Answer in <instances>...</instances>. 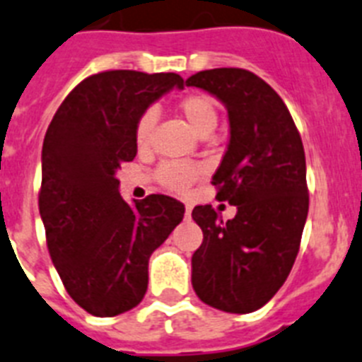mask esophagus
I'll list each match as a JSON object with an SVG mask.
<instances>
[{"mask_svg": "<svg viewBox=\"0 0 362 362\" xmlns=\"http://www.w3.org/2000/svg\"><path fill=\"white\" fill-rule=\"evenodd\" d=\"M184 215H186V218L191 217V206L189 204H186V214H184Z\"/></svg>", "mask_w": 362, "mask_h": 362, "instance_id": "obj_1", "label": "esophagus"}]
</instances>
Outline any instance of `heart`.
Masks as SVG:
<instances>
[{"label":"heart","instance_id":"heart-1","mask_svg":"<svg viewBox=\"0 0 362 362\" xmlns=\"http://www.w3.org/2000/svg\"><path fill=\"white\" fill-rule=\"evenodd\" d=\"M182 117L189 123V127L195 130L199 136H208L211 130L217 127L218 121V108L217 103L211 95L202 92L187 93L178 101L176 105ZM156 112L145 110L139 115L136 121L134 129V141L138 145L139 151H144L153 141V132L156 127ZM202 175V167L197 163H186V162H165L158 167L156 180L160 182V186H163L169 191H176L182 193L187 187L197 182Z\"/></svg>","mask_w":362,"mask_h":362}]
</instances>
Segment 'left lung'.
Segmentation results:
<instances>
[{
  "label": "left lung",
  "instance_id": "8db88e82",
  "mask_svg": "<svg viewBox=\"0 0 362 362\" xmlns=\"http://www.w3.org/2000/svg\"><path fill=\"white\" fill-rule=\"evenodd\" d=\"M186 86L226 106L230 144L211 184L238 208L226 223L211 206L193 209L204 239L191 257V284L211 308L245 315L278 293L298 256L309 209L302 138L281 97L252 71L206 69Z\"/></svg>",
  "mask_w": 362,
  "mask_h": 362
}]
</instances>
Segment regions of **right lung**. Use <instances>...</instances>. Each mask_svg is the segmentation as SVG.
<instances>
[{
	"label": "right lung",
	"instance_id": "obj_1",
	"mask_svg": "<svg viewBox=\"0 0 362 362\" xmlns=\"http://www.w3.org/2000/svg\"><path fill=\"white\" fill-rule=\"evenodd\" d=\"M176 73H95L59 106L42 147L38 208L54 269L75 302L95 317L136 308L148 257L184 218V204L148 195L129 206L115 173L138 153L136 121L173 88Z\"/></svg>",
	"mask_w": 362,
	"mask_h": 362
}]
</instances>
